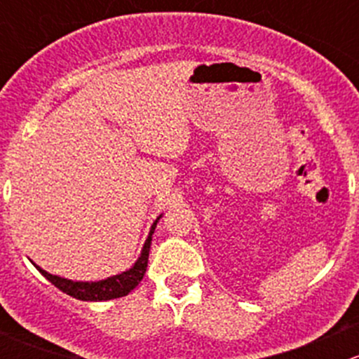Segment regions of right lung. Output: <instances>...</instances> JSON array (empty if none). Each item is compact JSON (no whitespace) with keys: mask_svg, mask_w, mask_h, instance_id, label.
<instances>
[{"mask_svg":"<svg viewBox=\"0 0 359 359\" xmlns=\"http://www.w3.org/2000/svg\"><path fill=\"white\" fill-rule=\"evenodd\" d=\"M161 219V215L154 220L153 227L149 231V236H147L146 243H144L142 252H140V257L137 259V262L130 267L128 271L121 274H116V276L107 278V280H100V281H71L66 280V278L55 276V274L46 273L45 269H41L39 266H36V269L46 278L52 285H55L59 290H62L67 295L74 297L78 300H111V299H118V297H125L128 295L137 285L142 281L144 274H146L147 269V260H149V250H151V241H153V233L156 229L158 220Z\"/></svg>","mask_w":359,"mask_h":359,"instance_id":"1","label":"right lung"}]
</instances>
